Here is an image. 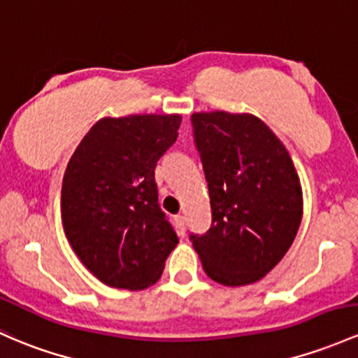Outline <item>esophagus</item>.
Instances as JSON below:
<instances>
[{
	"label": "esophagus",
	"mask_w": 358,
	"mask_h": 358,
	"mask_svg": "<svg viewBox=\"0 0 358 358\" xmlns=\"http://www.w3.org/2000/svg\"><path fill=\"white\" fill-rule=\"evenodd\" d=\"M173 223H175L176 233H178L180 236H185V216H182V214H178V216H175V220H173Z\"/></svg>",
	"instance_id": "esophagus-1"
}]
</instances>
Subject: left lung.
I'll return each instance as SVG.
<instances>
[{"label":"left lung","instance_id":"1","mask_svg":"<svg viewBox=\"0 0 358 358\" xmlns=\"http://www.w3.org/2000/svg\"><path fill=\"white\" fill-rule=\"evenodd\" d=\"M194 142L209 187L213 223L190 240L206 274L227 287L264 278L292 247L302 187L287 148L257 116L194 113Z\"/></svg>","mask_w":358,"mask_h":358}]
</instances>
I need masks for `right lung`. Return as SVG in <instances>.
<instances>
[{
  "mask_svg": "<svg viewBox=\"0 0 358 358\" xmlns=\"http://www.w3.org/2000/svg\"><path fill=\"white\" fill-rule=\"evenodd\" d=\"M180 115L103 118L70 157L62 221L71 248L113 288L156 283L178 243L157 202L154 169L178 137Z\"/></svg>",
  "mask_w": 358,
  "mask_h": 358,
  "instance_id": "1",
  "label": "right lung"
}]
</instances>
